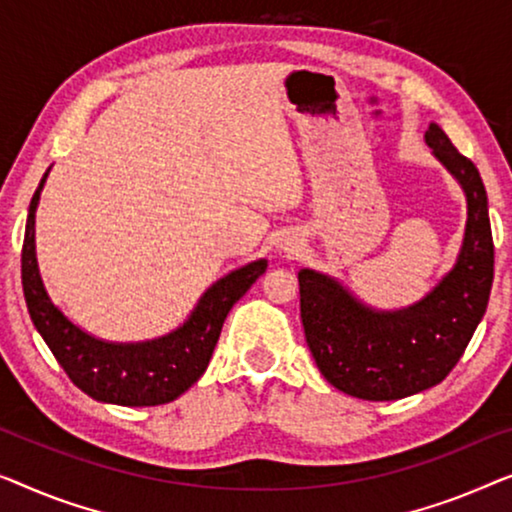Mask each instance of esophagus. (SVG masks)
<instances>
[{"mask_svg": "<svg viewBox=\"0 0 512 512\" xmlns=\"http://www.w3.org/2000/svg\"><path fill=\"white\" fill-rule=\"evenodd\" d=\"M299 248H301V239H299L297 234H290V236H285L283 243H280V253L287 255V257H292L294 253H297Z\"/></svg>", "mask_w": 512, "mask_h": 512, "instance_id": "1", "label": "esophagus"}]
</instances>
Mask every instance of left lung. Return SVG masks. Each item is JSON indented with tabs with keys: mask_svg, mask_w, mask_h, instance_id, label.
<instances>
[{
	"mask_svg": "<svg viewBox=\"0 0 512 512\" xmlns=\"http://www.w3.org/2000/svg\"><path fill=\"white\" fill-rule=\"evenodd\" d=\"M424 141L466 197V229L452 269L420 301L380 311L334 276L299 271L301 322L322 376L366 401H392L429 390L455 369L487 311L494 243L487 192L475 164L431 122Z\"/></svg>",
	"mask_w": 512,
	"mask_h": 512,
	"instance_id": "obj_1",
	"label": "left lung"
}]
</instances>
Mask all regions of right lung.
Returning <instances> with one entry per match:
<instances>
[{"instance_id":"add662e5","label":"right lung","mask_w":512,"mask_h":512,"mask_svg":"<svg viewBox=\"0 0 512 512\" xmlns=\"http://www.w3.org/2000/svg\"><path fill=\"white\" fill-rule=\"evenodd\" d=\"M50 171V169H48ZM48 171L27 211L23 241V292L34 327L78 390L115 406H160L181 397L204 376L227 313L266 271L255 259L229 271L201 294L181 327L136 343H115L92 336L53 304L37 262V206Z\"/></svg>"}]
</instances>
